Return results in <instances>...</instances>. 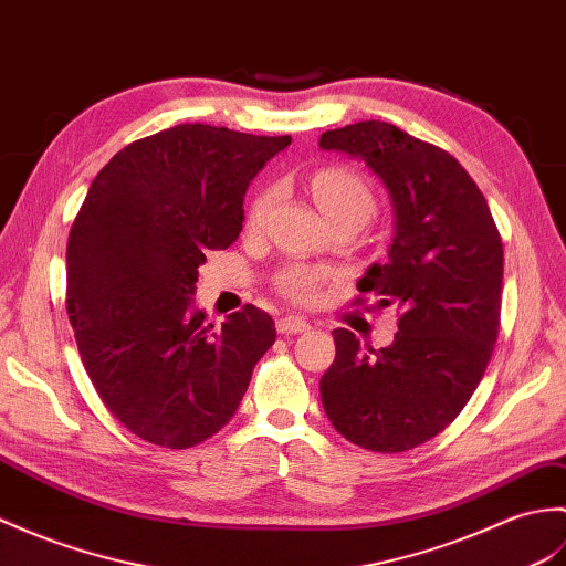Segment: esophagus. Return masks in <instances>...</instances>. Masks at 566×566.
I'll list each match as a JSON object with an SVG mask.
<instances>
[{"mask_svg": "<svg viewBox=\"0 0 566 566\" xmlns=\"http://www.w3.org/2000/svg\"><path fill=\"white\" fill-rule=\"evenodd\" d=\"M277 331L282 335H298L311 331V325L306 318H301V315H284V318L277 321Z\"/></svg>", "mask_w": 566, "mask_h": 566, "instance_id": "esophagus-1", "label": "esophagus"}]
</instances>
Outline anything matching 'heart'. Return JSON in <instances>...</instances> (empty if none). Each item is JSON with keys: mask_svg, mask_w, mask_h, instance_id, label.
<instances>
[{"mask_svg": "<svg viewBox=\"0 0 566 566\" xmlns=\"http://www.w3.org/2000/svg\"><path fill=\"white\" fill-rule=\"evenodd\" d=\"M313 197L327 219H337V217L369 219L374 212V195L369 186H366L357 174H352V170H345V168L321 170V174L313 178ZM272 205H274L272 190L262 192L258 197L251 207L253 227H260V223L265 221ZM315 286H318V274L308 270H292L282 277V292L289 298H296V301L308 298L315 292Z\"/></svg>", "mask_w": 566, "mask_h": 566, "instance_id": "heart-1", "label": "heart"}]
</instances>
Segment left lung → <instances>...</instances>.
Returning <instances> with one entry per match:
<instances>
[{"label":"left lung","mask_w":566,"mask_h":566,"mask_svg":"<svg viewBox=\"0 0 566 566\" xmlns=\"http://www.w3.org/2000/svg\"><path fill=\"white\" fill-rule=\"evenodd\" d=\"M318 147L366 164L392 205L388 260L359 292L400 308L388 347L364 349L337 327L321 378L333 427L352 443L400 453L437 437L468 405L499 333L504 251L488 200L449 151L400 127L366 120L321 135Z\"/></svg>","instance_id":"1"}]
</instances>
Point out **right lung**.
I'll return each mask as SVG.
<instances>
[{
	"label": "right lung",
	"mask_w": 566,
	"mask_h": 566,
	"mask_svg": "<svg viewBox=\"0 0 566 566\" xmlns=\"http://www.w3.org/2000/svg\"><path fill=\"white\" fill-rule=\"evenodd\" d=\"M289 144L176 125L117 151L91 182L67 243V313L91 384L144 441L214 437L277 337L255 306L214 327L192 294L205 255L239 239L248 186Z\"/></svg>",
	"instance_id": "obj_1"
}]
</instances>
